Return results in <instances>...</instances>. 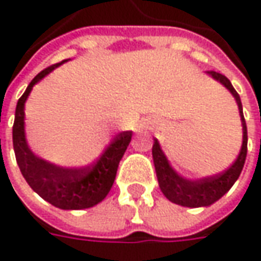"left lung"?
<instances>
[{"mask_svg": "<svg viewBox=\"0 0 261 261\" xmlns=\"http://www.w3.org/2000/svg\"><path fill=\"white\" fill-rule=\"evenodd\" d=\"M207 74L214 80H216L218 83H221L226 90H229V93L236 98L240 116H241V123H243V145H241V151L234 161V164L228 170H225L224 173L211 175V177H203L199 180H189V178H185L175 173L173 167L170 166L167 156L164 155L158 141L154 139L152 158H154V166H155L160 189L170 202H173L175 205L187 206V207L209 206L215 203L216 200H219L234 186L237 178L240 177L247 156V125L244 115H243L241 98L236 91V88L231 84V81L225 75L215 72V71H207Z\"/></svg>", "mask_w": 261, "mask_h": 261, "instance_id": "1", "label": "left lung"}]
</instances>
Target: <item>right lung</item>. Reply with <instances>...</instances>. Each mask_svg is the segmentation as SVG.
Segmentation results:
<instances>
[{
    "label": "right lung",
    "mask_w": 261,
    "mask_h": 261,
    "mask_svg": "<svg viewBox=\"0 0 261 261\" xmlns=\"http://www.w3.org/2000/svg\"><path fill=\"white\" fill-rule=\"evenodd\" d=\"M64 62L66 59L39 72L18 98L13 125V146L21 174L37 195L59 209L78 211L100 203L110 192L119 163L132 139V130L117 134L100 158L88 167L66 168L36 155L25 141L24 103L33 86Z\"/></svg>",
    "instance_id": "1"
}]
</instances>
